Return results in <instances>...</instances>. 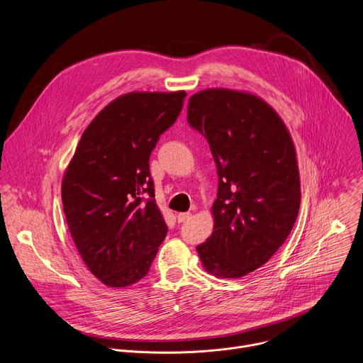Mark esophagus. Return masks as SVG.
<instances>
[{
  "label": "esophagus",
  "instance_id": "1",
  "mask_svg": "<svg viewBox=\"0 0 363 363\" xmlns=\"http://www.w3.org/2000/svg\"><path fill=\"white\" fill-rule=\"evenodd\" d=\"M191 216H192L191 212H181V213L177 215V219H178V222H185V220H188Z\"/></svg>",
  "mask_w": 363,
  "mask_h": 363
}]
</instances>
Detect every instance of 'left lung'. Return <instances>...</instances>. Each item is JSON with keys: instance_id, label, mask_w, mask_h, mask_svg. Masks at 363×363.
Here are the masks:
<instances>
[{"instance_id": "left-lung-1", "label": "left lung", "mask_w": 363, "mask_h": 363, "mask_svg": "<svg viewBox=\"0 0 363 363\" xmlns=\"http://www.w3.org/2000/svg\"><path fill=\"white\" fill-rule=\"evenodd\" d=\"M186 119L208 140L219 181L213 230L198 255L208 274L242 278L272 258L295 225L301 181L294 141L277 111L250 92L199 91Z\"/></svg>"}]
</instances>
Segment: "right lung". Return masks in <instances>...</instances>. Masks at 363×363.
Segmentation results:
<instances>
[{
	"instance_id": "1",
	"label": "right lung",
	"mask_w": 363,
	"mask_h": 363,
	"mask_svg": "<svg viewBox=\"0 0 363 363\" xmlns=\"http://www.w3.org/2000/svg\"><path fill=\"white\" fill-rule=\"evenodd\" d=\"M185 96L177 91L115 98L91 121L64 174L61 196L69 233L86 268L106 286L143 279L167 236L150 157Z\"/></svg>"
}]
</instances>
